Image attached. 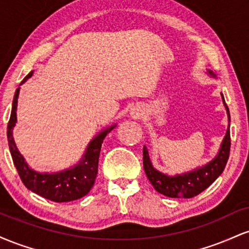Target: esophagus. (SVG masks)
Returning a JSON list of instances; mask_svg holds the SVG:
<instances>
[{"instance_id":"obj_1","label":"esophagus","mask_w":249,"mask_h":249,"mask_svg":"<svg viewBox=\"0 0 249 249\" xmlns=\"http://www.w3.org/2000/svg\"><path fill=\"white\" fill-rule=\"evenodd\" d=\"M142 115V112L139 110H132V112H131V116L132 117H139Z\"/></svg>"}]
</instances>
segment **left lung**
I'll list each match as a JSON object with an SVG mask.
<instances>
[{"label": "left lung", "mask_w": 249, "mask_h": 249, "mask_svg": "<svg viewBox=\"0 0 249 249\" xmlns=\"http://www.w3.org/2000/svg\"><path fill=\"white\" fill-rule=\"evenodd\" d=\"M207 73L215 78V75L213 71L207 70ZM222 103L226 108L228 117V127L226 131V134L222 139L221 145L218 151V154L208 161L207 164L202 166L194 168L192 171L184 172L180 174H170L162 173L152 165L150 156H148V150L146 146L142 148V164H144V170L146 173L148 180L152 184L154 190L160 194L170 196V198H193L198 196L202 191L212 185L215 181L216 178L222 173L225 170L226 164H227L228 157H230V148H231V136H230V110L225 103L224 95L221 93Z\"/></svg>", "instance_id": "8db88e82"}]
</instances>
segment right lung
Instances as JSON below:
<instances>
[{"instance_id":"1","label":"right lung","mask_w":249,"mask_h":249,"mask_svg":"<svg viewBox=\"0 0 249 249\" xmlns=\"http://www.w3.org/2000/svg\"><path fill=\"white\" fill-rule=\"evenodd\" d=\"M33 73L34 71H31L19 85L27 82L33 76ZM18 95L19 88H17L15 96H14L13 107H11L7 136L14 165L24 186L31 192L55 202L72 201V200L81 199L87 196L95 184L97 173H98V158L102 142L107 134L117 126V124L103 128L101 132L96 134L88 144L82 158L73 166L65 168L59 172H37L28 165L24 157L19 153L13 137V130L17 123L16 111Z\"/></svg>"}]
</instances>
